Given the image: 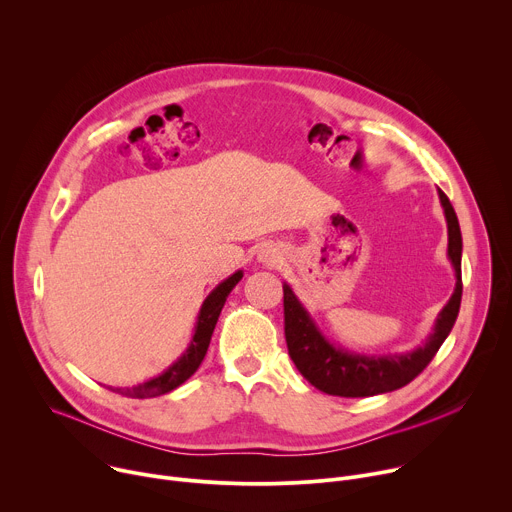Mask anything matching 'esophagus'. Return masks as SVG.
<instances>
[{"instance_id": "obj_1", "label": "esophagus", "mask_w": 512, "mask_h": 512, "mask_svg": "<svg viewBox=\"0 0 512 512\" xmlns=\"http://www.w3.org/2000/svg\"><path fill=\"white\" fill-rule=\"evenodd\" d=\"M261 259H263V261H265V263H271V265H275V263H277V261H279V255H277V253H275V251H269V249H267V251H263V255H261Z\"/></svg>"}]
</instances>
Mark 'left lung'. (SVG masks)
<instances>
[{
  "label": "left lung",
  "mask_w": 512,
  "mask_h": 512,
  "mask_svg": "<svg viewBox=\"0 0 512 512\" xmlns=\"http://www.w3.org/2000/svg\"><path fill=\"white\" fill-rule=\"evenodd\" d=\"M448 221V257L456 271V289L435 320L429 338L407 354L364 356L330 344L294 291L283 283L285 342L291 360L308 383L336 397H371L411 383L452 332L462 302V233L450 198L437 190Z\"/></svg>",
  "instance_id": "1"
}]
</instances>
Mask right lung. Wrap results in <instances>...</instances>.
<instances>
[{"instance_id":"1","label":"right lung","mask_w":512,"mask_h":512,"mask_svg":"<svg viewBox=\"0 0 512 512\" xmlns=\"http://www.w3.org/2000/svg\"><path fill=\"white\" fill-rule=\"evenodd\" d=\"M241 277H243V271H237L210 291L208 298L202 302V308H200V314L196 320V328H194V336H192L188 348L174 364H170V367L162 375L145 381V383H139L131 389H113V391H117L125 397L148 399V397L166 395V393L174 391L176 387H180L184 381H188L200 367V362L208 350L216 320H218V316H221V310H223L229 294L233 291V287L241 281Z\"/></svg>"}]
</instances>
